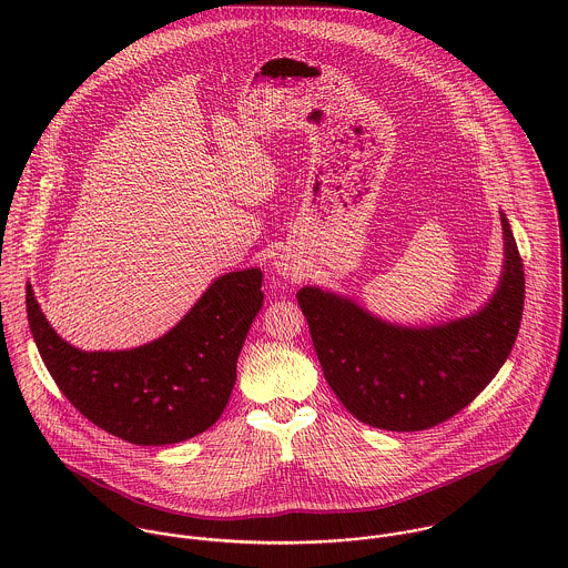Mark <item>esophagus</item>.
<instances>
[{
  "label": "esophagus",
  "instance_id": "esophagus-1",
  "mask_svg": "<svg viewBox=\"0 0 568 568\" xmlns=\"http://www.w3.org/2000/svg\"><path fill=\"white\" fill-rule=\"evenodd\" d=\"M277 271H280L282 275H291V277L297 273L295 264H291V262H284V260H282V262H277Z\"/></svg>",
  "mask_w": 568,
  "mask_h": 568
}]
</instances>
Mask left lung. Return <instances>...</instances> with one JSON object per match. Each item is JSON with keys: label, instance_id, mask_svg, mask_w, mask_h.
I'll return each instance as SVG.
<instances>
[{"label": "left lung", "instance_id": "obj_1", "mask_svg": "<svg viewBox=\"0 0 568 568\" xmlns=\"http://www.w3.org/2000/svg\"><path fill=\"white\" fill-rule=\"evenodd\" d=\"M505 271L486 308L437 327L389 325L349 300L302 288L325 381L361 422L385 430H426L470 405L507 361L525 304L523 257L503 216Z\"/></svg>", "mask_w": 568, "mask_h": 568}]
</instances>
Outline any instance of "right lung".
<instances>
[{
	"mask_svg": "<svg viewBox=\"0 0 568 568\" xmlns=\"http://www.w3.org/2000/svg\"><path fill=\"white\" fill-rule=\"evenodd\" d=\"M260 288V268L227 273L162 338L124 352H81L65 343L30 284L26 311L50 376L89 422L138 446H165L223 415L246 332L262 308Z\"/></svg>",
	"mask_w": 568,
	"mask_h": 568,
	"instance_id": "1",
	"label": "right lung"
}]
</instances>
